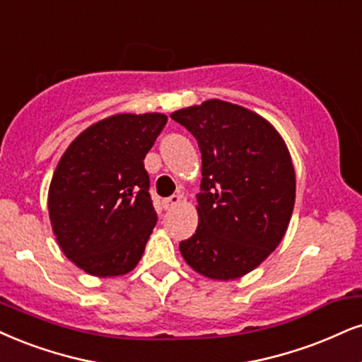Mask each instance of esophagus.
Returning <instances> with one entry per match:
<instances>
[{
  "instance_id": "esophagus-1",
  "label": "esophagus",
  "mask_w": 362,
  "mask_h": 362,
  "mask_svg": "<svg viewBox=\"0 0 362 362\" xmlns=\"http://www.w3.org/2000/svg\"><path fill=\"white\" fill-rule=\"evenodd\" d=\"M181 202H182L181 194H173V196H169V198L164 199L163 206H164V209H173V208H176Z\"/></svg>"
}]
</instances>
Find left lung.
Listing matches in <instances>:
<instances>
[{
	"label": "left lung",
	"instance_id": "obj_1",
	"mask_svg": "<svg viewBox=\"0 0 362 362\" xmlns=\"http://www.w3.org/2000/svg\"><path fill=\"white\" fill-rule=\"evenodd\" d=\"M202 151L198 228L180 243L199 275L235 280L279 247L296 204L288 147L267 119L247 107L211 99L176 110Z\"/></svg>",
	"mask_w": 362,
	"mask_h": 362
}]
</instances>
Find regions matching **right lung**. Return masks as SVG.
<instances>
[{
  "mask_svg": "<svg viewBox=\"0 0 362 362\" xmlns=\"http://www.w3.org/2000/svg\"><path fill=\"white\" fill-rule=\"evenodd\" d=\"M168 115L115 114L70 142L48 189V215L69 260L93 276L136 269L156 216L144 158Z\"/></svg>",
  "mask_w": 362,
  "mask_h": 362,
  "instance_id": "1",
  "label": "right lung"
}]
</instances>
